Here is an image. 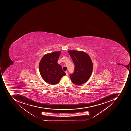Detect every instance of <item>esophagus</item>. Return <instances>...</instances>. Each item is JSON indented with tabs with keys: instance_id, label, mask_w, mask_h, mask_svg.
Returning <instances> with one entry per match:
<instances>
[{
	"instance_id": "esophagus-1",
	"label": "esophagus",
	"mask_w": 131,
	"mask_h": 131,
	"mask_svg": "<svg viewBox=\"0 0 131 131\" xmlns=\"http://www.w3.org/2000/svg\"><path fill=\"white\" fill-rule=\"evenodd\" d=\"M65 73H66V75H68V72L67 71H66V72H65Z\"/></svg>"
}]
</instances>
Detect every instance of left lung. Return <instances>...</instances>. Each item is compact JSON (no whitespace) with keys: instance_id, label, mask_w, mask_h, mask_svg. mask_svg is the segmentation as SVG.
<instances>
[{"instance_id":"left-lung-1","label":"left lung","mask_w":131,"mask_h":131,"mask_svg":"<svg viewBox=\"0 0 131 131\" xmlns=\"http://www.w3.org/2000/svg\"><path fill=\"white\" fill-rule=\"evenodd\" d=\"M68 52L75 65L74 72L70 75L72 82L77 85L85 83L91 77L93 70L90 56L83 51L69 50Z\"/></svg>"}]
</instances>
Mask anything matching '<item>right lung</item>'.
I'll return each instance as SVG.
<instances>
[{
  "label": "right lung",
  "mask_w": 131,
  "mask_h": 131,
  "mask_svg": "<svg viewBox=\"0 0 131 131\" xmlns=\"http://www.w3.org/2000/svg\"><path fill=\"white\" fill-rule=\"evenodd\" d=\"M61 51L44 55L40 62L39 69L40 75L46 83L56 85L66 75L61 66L57 63Z\"/></svg>",
  "instance_id": "1"
}]
</instances>
